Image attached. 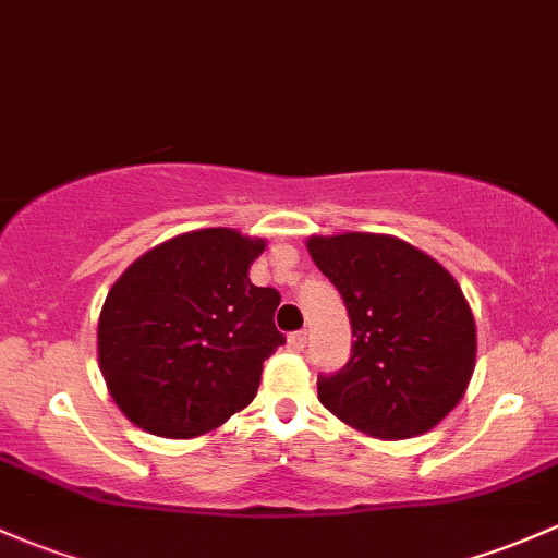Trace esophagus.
I'll use <instances>...</instances> for the list:
<instances>
[{
  "instance_id": "esophagus-1",
  "label": "esophagus",
  "mask_w": 558,
  "mask_h": 558,
  "mask_svg": "<svg viewBox=\"0 0 558 558\" xmlns=\"http://www.w3.org/2000/svg\"><path fill=\"white\" fill-rule=\"evenodd\" d=\"M287 343H290L292 352H303V347H306V332H290V336H287Z\"/></svg>"
}]
</instances>
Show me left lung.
I'll return each instance as SVG.
<instances>
[{
    "instance_id": "8db88e82",
    "label": "left lung",
    "mask_w": 558,
    "mask_h": 558,
    "mask_svg": "<svg viewBox=\"0 0 558 558\" xmlns=\"http://www.w3.org/2000/svg\"><path fill=\"white\" fill-rule=\"evenodd\" d=\"M308 255L352 319V357L319 376V403L378 440L444 422L475 371V319L457 279L427 252L384 233L312 236Z\"/></svg>"
}]
</instances>
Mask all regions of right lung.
<instances>
[{"label":"right lung","mask_w":558,"mask_h":558,"mask_svg":"<svg viewBox=\"0 0 558 558\" xmlns=\"http://www.w3.org/2000/svg\"><path fill=\"white\" fill-rule=\"evenodd\" d=\"M263 239L233 228L174 236L131 263L99 314V367L123 416L160 438H198L255 400L284 343L281 295L255 287Z\"/></svg>","instance_id":"add662e5"}]
</instances>
